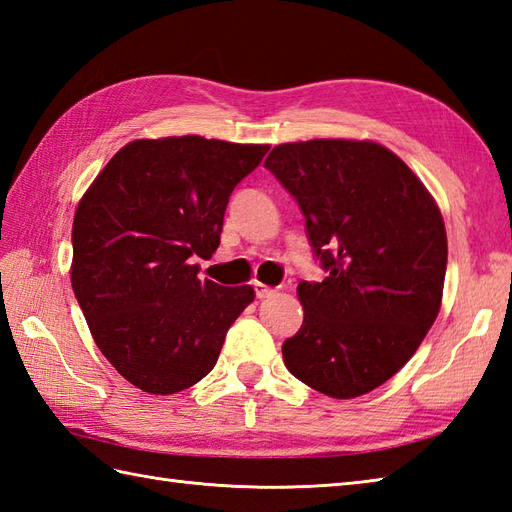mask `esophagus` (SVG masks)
Masks as SVG:
<instances>
[{"mask_svg":"<svg viewBox=\"0 0 512 512\" xmlns=\"http://www.w3.org/2000/svg\"><path fill=\"white\" fill-rule=\"evenodd\" d=\"M275 288H270V286H264V284H259V281H255V297L257 299H266V297H273L275 295Z\"/></svg>","mask_w":512,"mask_h":512,"instance_id":"obj_1","label":"esophagus"}]
</instances>
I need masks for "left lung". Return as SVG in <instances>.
Masks as SVG:
<instances>
[{
  "label": "left lung",
  "mask_w": 512,
  "mask_h": 512,
  "mask_svg": "<svg viewBox=\"0 0 512 512\" xmlns=\"http://www.w3.org/2000/svg\"><path fill=\"white\" fill-rule=\"evenodd\" d=\"M264 167L297 200L328 273L297 286L306 314L281 347L284 363L325 396H363L416 354L440 312L438 204L394 151L369 140L277 145Z\"/></svg>",
  "instance_id": "left-lung-1"
}]
</instances>
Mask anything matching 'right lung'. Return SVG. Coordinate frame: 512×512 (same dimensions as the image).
Instances as JSON below:
<instances>
[{
	"mask_svg": "<svg viewBox=\"0 0 512 512\" xmlns=\"http://www.w3.org/2000/svg\"><path fill=\"white\" fill-rule=\"evenodd\" d=\"M268 145L202 136L134 140L85 191L72 224V290L96 345L147 394H176L211 372L250 286L198 279L220 246L233 189Z\"/></svg>",
	"mask_w": 512,
	"mask_h": 512,
	"instance_id": "1",
	"label": "right lung"
}]
</instances>
